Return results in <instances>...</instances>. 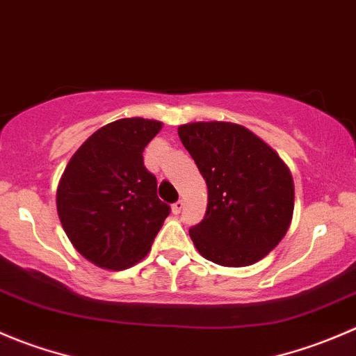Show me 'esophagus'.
I'll return each instance as SVG.
<instances>
[{"label": "esophagus", "mask_w": 356, "mask_h": 356, "mask_svg": "<svg viewBox=\"0 0 356 356\" xmlns=\"http://www.w3.org/2000/svg\"><path fill=\"white\" fill-rule=\"evenodd\" d=\"M182 209H184V202H182V200H179V202H175L174 205H172V212L174 213H181Z\"/></svg>", "instance_id": "esophagus-1"}]
</instances>
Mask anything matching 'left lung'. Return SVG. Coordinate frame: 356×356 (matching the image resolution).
<instances>
[{
  "instance_id": "left-lung-1",
  "label": "left lung",
  "mask_w": 356,
  "mask_h": 356,
  "mask_svg": "<svg viewBox=\"0 0 356 356\" xmlns=\"http://www.w3.org/2000/svg\"><path fill=\"white\" fill-rule=\"evenodd\" d=\"M177 132L209 189L205 217L189 229L195 247L229 268L261 261L291 226L294 181L289 167L236 123L196 122Z\"/></svg>"
}]
</instances>
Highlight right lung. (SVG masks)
<instances>
[{"instance_id":"1","label":"right lung","mask_w":356,"mask_h":356,"mask_svg":"<svg viewBox=\"0 0 356 356\" xmlns=\"http://www.w3.org/2000/svg\"><path fill=\"white\" fill-rule=\"evenodd\" d=\"M156 120L123 118L92 134L72 154L57 188V212L76 250L104 270H127L149 252L170 213L143 151Z\"/></svg>"}]
</instances>
